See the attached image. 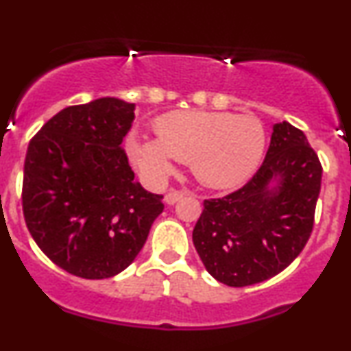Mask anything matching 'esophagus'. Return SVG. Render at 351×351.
<instances>
[{
  "mask_svg": "<svg viewBox=\"0 0 351 351\" xmlns=\"http://www.w3.org/2000/svg\"><path fill=\"white\" fill-rule=\"evenodd\" d=\"M184 194H188V193L186 191H170L167 196H165V202H167V204H175V202L180 201Z\"/></svg>",
  "mask_w": 351,
  "mask_h": 351,
  "instance_id": "obj_1",
  "label": "esophagus"
}]
</instances>
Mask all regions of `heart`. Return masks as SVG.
<instances>
[{
    "label": "heart",
    "mask_w": 351,
    "mask_h": 351,
    "mask_svg": "<svg viewBox=\"0 0 351 351\" xmlns=\"http://www.w3.org/2000/svg\"><path fill=\"white\" fill-rule=\"evenodd\" d=\"M157 141L132 135L129 154L150 183L160 184L173 170V158L188 162L197 181L232 188L255 173L263 158L267 134L252 114L178 111L155 122Z\"/></svg>",
    "instance_id": "1"
}]
</instances>
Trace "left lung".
<instances>
[{
    "label": "left lung",
    "instance_id": "8db88e82",
    "mask_svg": "<svg viewBox=\"0 0 351 351\" xmlns=\"http://www.w3.org/2000/svg\"><path fill=\"white\" fill-rule=\"evenodd\" d=\"M320 180L322 165L302 130L286 121L274 124L253 178L204 201L193 243L210 276L243 288L289 267L311 237Z\"/></svg>",
    "mask_w": 351,
    "mask_h": 351
}]
</instances>
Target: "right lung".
<instances>
[{"label":"right lung","mask_w":351,"mask_h":351,"mask_svg":"<svg viewBox=\"0 0 351 351\" xmlns=\"http://www.w3.org/2000/svg\"><path fill=\"white\" fill-rule=\"evenodd\" d=\"M135 104L99 98L55 114L31 138L23 210L39 248L84 280L125 269L142 250L163 196L134 180L122 138Z\"/></svg>","instance_id":"right-lung-1"}]
</instances>
